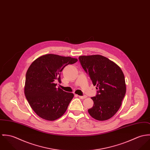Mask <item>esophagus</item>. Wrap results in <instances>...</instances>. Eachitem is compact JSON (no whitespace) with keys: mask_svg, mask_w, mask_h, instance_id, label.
Here are the masks:
<instances>
[{"mask_svg":"<svg viewBox=\"0 0 150 150\" xmlns=\"http://www.w3.org/2000/svg\"><path fill=\"white\" fill-rule=\"evenodd\" d=\"M79 98H80L81 99H84L86 98H87V96H78Z\"/></svg>","mask_w":150,"mask_h":150,"instance_id":"1","label":"esophagus"}]
</instances>
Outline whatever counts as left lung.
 Wrapping results in <instances>:
<instances>
[{"label": "left lung", "mask_w": 150, "mask_h": 150, "mask_svg": "<svg viewBox=\"0 0 150 150\" xmlns=\"http://www.w3.org/2000/svg\"><path fill=\"white\" fill-rule=\"evenodd\" d=\"M79 60L94 86L98 90L91 97L93 106L88 110L90 115L99 121L113 116L120 109L126 93L124 75L115 63L103 56H81Z\"/></svg>", "instance_id": "left-lung-1"}]
</instances>
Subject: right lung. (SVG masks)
Returning a JSON list of instances; mask_svg holds the SVG:
<instances>
[{"instance_id": "add662e5", "label": "right lung", "mask_w": 150, "mask_h": 150, "mask_svg": "<svg viewBox=\"0 0 150 150\" xmlns=\"http://www.w3.org/2000/svg\"><path fill=\"white\" fill-rule=\"evenodd\" d=\"M77 59L54 54L42 55L29 67L25 84V95L34 112L41 118L54 121L62 116L74 94L56 88V81L61 82L60 74L68 64Z\"/></svg>"}]
</instances>
